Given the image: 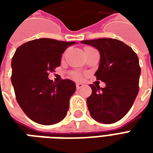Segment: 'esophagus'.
<instances>
[{"label":"esophagus","instance_id":"obj_1","mask_svg":"<svg viewBox=\"0 0 153 153\" xmlns=\"http://www.w3.org/2000/svg\"><path fill=\"white\" fill-rule=\"evenodd\" d=\"M83 83H76V88H77V89H79V88H83Z\"/></svg>","mask_w":153,"mask_h":153}]
</instances>
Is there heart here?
<instances>
[{
    "label": "heart",
    "mask_w": 153,
    "mask_h": 153,
    "mask_svg": "<svg viewBox=\"0 0 153 153\" xmlns=\"http://www.w3.org/2000/svg\"><path fill=\"white\" fill-rule=\"evenodd\" d=\"M91 50H94L93 48H92V47H86L85 49H84V52H87V51H89ZM73 76L75 78V79H80V74L79 73H74L73 74Z\"/></svg>",
    "instance_id": "obj_1"
}]
</instances>
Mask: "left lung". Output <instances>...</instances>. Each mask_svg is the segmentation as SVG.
I'll list each match as a JSON object with an SVG mask.
<instances>
[{
  "instance_id": "obj_1",
  "label": "left lung",
  "mask_w": 153,
  "mask_h": 153,
  "mask_svg": "<svg viewBox=\"0 0 153 153\" xmlns=\"http://www.w3.org/2000/svg\"><path fill=\"white\" fill-rule=\"evenodd\" d=\"M99 51L100 64L95 75L105 88L90 84L93 93L87 99L90 115L103 124H112L130 110L138 93L141 74L138 57L131 47L113 38L84 40Z\"/></svg>"
}]
</instances>
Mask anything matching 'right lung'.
Here are the masks:
<instances>
[{
    "label": "right lung",
    "mask_w": 153,
    "mask_h": 153,
    "mask_svg": "<svg viewBox=\"0 0 153 153\" xmlns=\"http://www.w3.org/2000/svg\"><path fill=\"white\" fill-rule=\"evenodd\" d=\"M75 43L39 38L15 51L11 60V83L17 102L33 121L51 125L65 117L76 85L70 79L53 83L48 79V72L60 66L62 53Z\"/></svg>",
    "instance_id": "obj_1"
}]
</instances>
